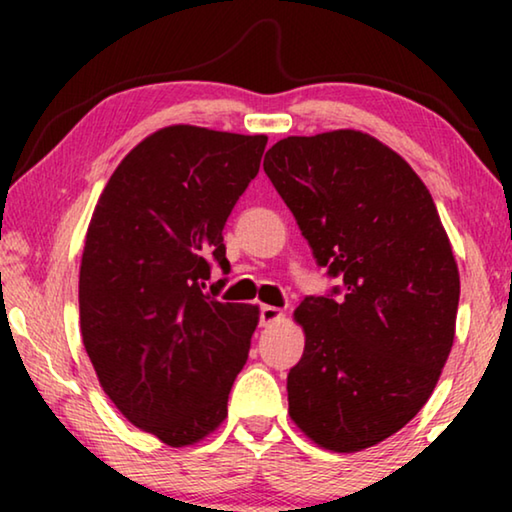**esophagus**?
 Returning a JSON list of instances; mask_svg holds the SVG:
<instances>
[{"label": "esophagus", "instance_id": "1", "mask_svg": "<svg viewBox=\"0 0 512 512\" xmlns=\"http://www.w3.org/2000/svg\"><path fill=\"white\" fill-rule=\"evenodd\" d=\"M284 318V314H282V309H277V307H271V305H264L262 309H259V325H273V323H277V320H282Z\"/></svg>", "mask_w": 512, "mask_h": 512}]
</instances>
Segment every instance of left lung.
<instances>
[{
    "mask_svg": "<svg viewBox=\"0 0 512 512\" xmlns=\"http://www.w3.org/2000/svg\"><path fill=\"white\" fill-rule=\"evenodd\" d=\"M264 171L318 266L341 287L296 309L305 352L289 415L332 452L372 447L415 418L454 343L461 280L429 189L361 131L284 137Z\"/></svg>",
    "mask_w": 512,
    "mask_h": 512,
    "instance_id": "left-lung-1",
    "label": "left lung"
}]
</instances>
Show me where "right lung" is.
<instances>
[{"instance_id":"obj_1","label":"right lung","mask_w":512,"mask_h":512,"mask_svg":"<svg viewBox=\"0 0 512 512\" xmlns=\"http://www.w3.org/2000/svg\"><path fill=\"white\" fill-rule=\"evenodd\" d=\"M266 142L167 126L121 160L94 207L79 275L85 352L121 415L169 447L219 427L248 359L259 309L203 289L212 262L228 273L223 225Z\"/></svg>"}]
</instances>
